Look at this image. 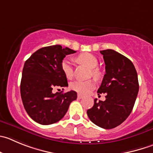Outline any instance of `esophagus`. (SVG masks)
I'll list each match as a JSON object with an SVG mask.
<instances>
[{"instance_id":"esophagus-1","label":"esophagus","mask_w":153,"mask_h":153,"mask_svg":"<svg viewBox=\"0 0 153 153\" xmlns=\"http://www.w3.org/2000/svg\"><path fill=\"white\" fill-rule=\"evenodd\" d=\"M77 97H78V99H81V98H82V97H83V96H82V94H77Z\"/></svg>"}]
</instances>
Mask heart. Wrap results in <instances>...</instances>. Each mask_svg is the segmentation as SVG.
<instances>
[{
    "label": "heart",
    "mask_w": 153,
    "mask_h": 153,
    "mask_svg": "<svg viewBox=\"0 0 153 153\" xmlns=\"http://www.w3.org/2000/svg\"><path fill=\"white\" fill-rule=\"evenodd\" d=\"M78 61L85 64L91 69V73L94 77H98L100 76L99 71L95 68L98 65V60L97 57L91 53L80 54L77 58ZM62 69L64 74L68 79H71L74 76V64L71 58H65L62 62ZM95 82L93 79L88 80H75L70 85L71 89L82 94H86L95 88Z\"/></svg>",
    "instance_id": "b5f03b06"
}]
</instances>
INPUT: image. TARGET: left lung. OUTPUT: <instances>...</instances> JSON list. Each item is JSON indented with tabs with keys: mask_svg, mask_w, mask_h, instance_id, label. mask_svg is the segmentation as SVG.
I'll return each instance as SVG.
<instances>
[{
	"mask_svg": "<svg viewBox=\"0 0 153 153\" xmlns=\"http://www.w3.org/2000/svg\"><path fill=\"white\" fill-rule=\"evenodd\" d=\"M100 52L105 62L106 74L97 93H106V100L97 101L95 98L87 115L96 126L111 129L122 124L131 113L139 83L136 69L128 58L113 49Z\"/></svg>",
	"mask_w": 153,
	"mask_h": 153,
	"instance_id": "obj_1",
	"label": "left lung"
}]
</instances>
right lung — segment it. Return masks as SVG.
Masks as SVG:
<instances>
[{
  "mask_svg": "<svg viewBox=\"0 0 153 153\" xmlns=\"http://www.w3.org/2000/svg\"><path fill=\"white\" fill-rule=\"evenodd\" d=\"M76 51L61 45L46 46L36 51L25 62L20 91L23 105L28 116L39 124H53L62 119L75 101V91L53 93L58 87L68 86L62 69L67 55Z\"/></svg>",
  "mask_w": 153,
  "mask_h": 153,
  "instance_id": "1",
  "label": "right lung"
}]
</instances>
